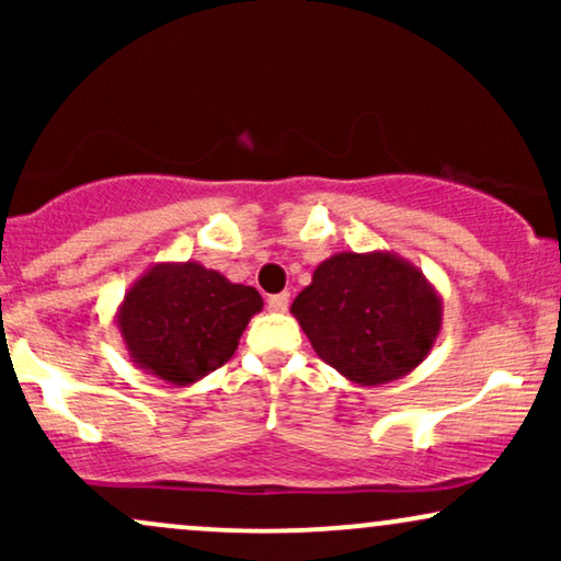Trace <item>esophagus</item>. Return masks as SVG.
I'll use <instances>...</instances> for the list:
<instances>
[{"label":"esophagus","instance_id":"34e87169","mask_svg":"<svg viewBox=\"0 0 561 561\" xmlns=\"http://www.w3.org/2000/svg\"><path fill=\"white\" fill-rule=\"evenodd\" d=\"M266 306H268V311H274V313H285V311H287V306H289V293H276V295H268Z\"/></svg>","mask_w":561,"mask_h":561}]
</instances>
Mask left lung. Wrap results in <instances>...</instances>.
<instances>
[{"label": "left lung", "mask_w": 561, "mask_h": 561, "mask_svg": "<svg viewBox=\"0 0 561 561\" xmlns=\"http://www.w3.org/2000/svg\"><path fill=\"white\" fill-rule=\"evenodd\" d=\"M324 364L358 388L414 371L443 327V298L414 263L343 250L321 261L289 308Z\"/></svg>", "instance_id": "8db88e82"}]
</instances>
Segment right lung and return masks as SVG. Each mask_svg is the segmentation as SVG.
<instances>
[{
    "label": "right lung",
    "instance_id": "right-lung-1",
    "mask_svg": "<svg viewBox=\"0 0 561 561\" xmlns=\"http://www.w3.org/2000/svg\"><path fill=\"white\" fill-rule=\"evenodd\" d=\"M261 308L255 287L234 285L197 261H163L131 282L115 327L137 369L186 388L234 356Z\"/></svg>",
    "mask_w": 561,
    "mask_h": 561
}]
</instances>
